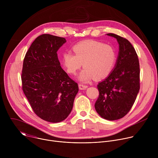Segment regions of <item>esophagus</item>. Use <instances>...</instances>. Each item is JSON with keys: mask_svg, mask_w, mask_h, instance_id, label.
Masks as SVG:
<instances>
[{"mask_svg": "<svg viewBox=\"0 0 158 158\" xmlns=\"http://www.w3.org/2000/svg\"><path fill=\"white\" fill-rule=\"evenodd\" d=\"M87 85H84V84H79V88L80 90H84L85 89L87 88Z\"/></svg>", "mask_w": 158, "mask_h": 158, "instance_id": "1", "label": "esophagus"}]
</instances>
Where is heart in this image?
<instances>
[{
	"mask_svg": "<svg viewBox=\"0 0 158 158\" xmlns=\"http://www.w3.org/2000/svg\"><path fill=\"white\" fill-rule=\"evenodd\" d=\"M74 53L65 52L62 61L66 72L75 74L83 64L85 68L77 78L83 82H87L95 77L97 79L107 77L113 69L116 53L110 45L96 40H87L74 46Z\"/></svg>",
	"mask_w": 158,
	"mask_h": 158,
	"instance_id": "b5f03b06",
	"label": "heart"
}]
</instances>
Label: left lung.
Listing matches in <instances>:
<instances>
[{"label": "left lung", "instance_id": "8db88e82", "mask_svg": "<svg viewBox=\"0 0 158 158\" xmlns=\"http://www.w3.org/2000/svg\"><path fill=\"white\" fill-rule=\"evenodd\" d=\"M119 52L114 69L98 85L99 96L94 107L103 119L114 121L126 116L134 104L139 93V63L136 51L130 42L115 34Z\"/></svg>", "mask_w": 158, "mask_h": 158}]
</instances>
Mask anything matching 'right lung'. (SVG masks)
Masks as SVG:
<instances>
[{
	"label": "right lung",
	"mask_w": 158,
	"mask_h": 158,
	"mask_svg": "<svg viewBox=\"0 0 158 158\" xmlns=\"http://www.w3.org/2000/svg\"><path fill=\"white\" fill-rule=\"evenodd\" d=\"M65 38L42 34L32 43L24 59L22 90L35 114L50 123L65 119L78 93L76 82L62 69L57 52Z\"/></svg>",
	"instance_id": "1"
}]
</instances>
